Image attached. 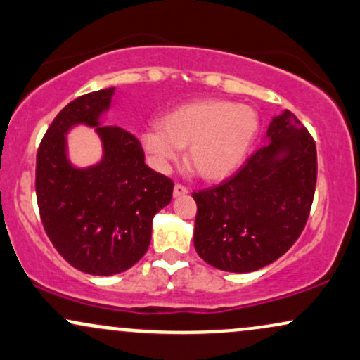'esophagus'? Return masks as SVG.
Instances as JSON below:
<instances>
[{
  "instance_id": "obj_1",
  "label": "esophagus",
  "mask_w": 360,
  "mask_h": 360,
  "mask_svg": "<svg viewBox=\"0 0 360 360\" xmlns=\"http://www.w3.org/2000/svg\"><path fill=\"white\" fill-rule=\"evenodd\" d=\"M172 194H174V198L184 196V194H188V188H186V186H183V184L177 183V184L174 186V191H172Z\"/></svg>"
}]
</instances>
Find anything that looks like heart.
<instances>
[{
	"mask_svg": "<svg viewBox=\"0 0 360 360\" xmlns=\"http://www.w3.org/2000/svg\"><path fill=\"white\" fill-rule=\"evenodd\" d=\"M259 130L257 113L229 100H200L169 111L159 128L142 134V147L152 164L166 171L186 149L194 176L220 181L233 174L249 154Z\"/></svg>",
	"mask_w": 360,
	"mask_h": 360,
	"instance_id": "obj_1",
	"label": "heart"
}]
</instances>
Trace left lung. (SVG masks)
<instances>
[{
    "label": "left lung",
    "mask_w": 360,
    "mask_h": 360,
    "mask_svg": "<svg viewBox=\"0 0 360 360\" xmlns=\"http://www.w3.org/2000/svg\"><path fill=\"white\" fill-rule=\"evenodd\" d=\"M269 143L213 188L194 191V249L217 269L252 272L278 260L307 225L316 146L291 111L272 118Z\"/></svg>",
    "instance_id": "1"
}]
</instances>
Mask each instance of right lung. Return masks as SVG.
<instances>
[{
	"instance_id": "add662e5",
	"label": "right lung",
	"mask_w": 360,
	"mask_h": 360,
	"mask_svg": "<svg viewBox=\"0 0 360 360\" xmlns=\"http://www.w3.org/2000/svg\"><path fill=\"white\" fill-rule=\"evenodd\" d=\"M115 88L76 98L59 111L37 152L35 191L45 233L72 267L113 276L143 257L152 218L172 200L174 183L152 171L139 139L120 127L100 125ZM97 128L103 159L74 168L65 134L74 124Z\"/></svg>"
}]
</instances>
